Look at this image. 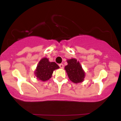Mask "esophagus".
<instances>
[{"instance_id":"1","label":"esophagus","mask_w":121,"mask_h":121,"mask_svg":"<svg viewBox=\"0 0 121 121\" xmlns=\"http://www.w3.org/2000/svg\"><path fill=\"white\" fill-rule=\"evenodd\" d=\"M59 66L60 68H61V69L64 68V65L62 64H59Z\"/></svg>"}]
</instances>
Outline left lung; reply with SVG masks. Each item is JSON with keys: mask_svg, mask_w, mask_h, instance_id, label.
Masks as SVG:
<instances>
[{"mask_svg": "<svg viewBox=\"0 0 121 121\" xmlns=\"http://www.w3.org/2000/svg\"><path fill=\"white\" fill-rule=\"evenodd\" d=\"M66 61L68 65L65 66L64 69L69 80L75 84L84 81L85 77V72L82 69L80 62L74 58L68 59Z\"/></svg>", "mask_w": 121, "mask_h": 121, "instance_id": "1", "label": "left lung"}]
</instances>
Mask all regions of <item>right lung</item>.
Returning a JSON list of instances; mask_svg holds the SVG:
<instances>
[{
  "label": "right lung",
  "instance_id": "right-lung-1",
  "mask_svg": "<svg viewBox=\"0 0 121 121\" xmlns=\"http://www.w3.org/2000/svg\"><path fill=\"white\" fill-rule=\"evenodd\" d=\"M59 68V66L56 62H50L48 58L44 57L39 62L34 73L37 80L46 81L51 78L54 70Z\"/></svg>",
  "mask_w": 121,
  "mask_h": 121
}]
</instances>
